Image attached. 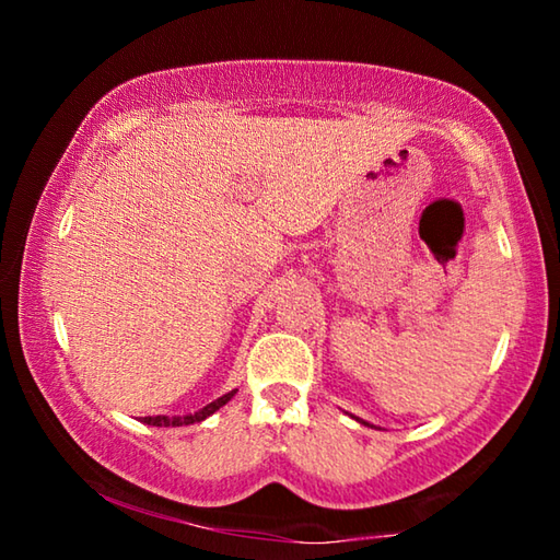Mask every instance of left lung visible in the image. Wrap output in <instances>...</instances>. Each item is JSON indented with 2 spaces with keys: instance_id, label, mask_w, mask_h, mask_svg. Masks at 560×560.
<instances>
[{
  "instance_id": "left-lung-1",
  "label": "left lung",
  "mask_w": 560,
  "mask_h": 560,
  "mask_svg": "<svg viewBox=\"0 0 560 560\" xmlns=\"http://www.w3.org/2000/svg\"><path fill=\"white\" fill-rule=\"evenodd\" d=\"M355 420H358V417H355ZM358 422H363V420H358ZM363 424H368V422H363ZM371 428H373V424H371Z\"/></svg>"
}]
</instances>
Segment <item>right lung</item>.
Instances as JSON below:
<instances>
[{
	"mask_svg": "<svg viewBox=\"0 0 560 560\" xmlns=\"http://www.w3.org/2000/svg\"><path fill=\"white\" fill-rule=\"evenodd\" d=\"M234 393H236V390L226 393V395H222V397H217L214 402L205 405L202 410H197V412H189V415H173V417H167V415L143 417V422H145V424H153V428H183V424H195V422H202V420H207V417H210V415H214L217 410H220L222 405L230 402L232 397H234Z\"/></svg>",
	"mask_w": 560,
	"mask_h": 560,
	"instance_id": "right-lung-1",
	"label": "right lung"
}]
</instances>
